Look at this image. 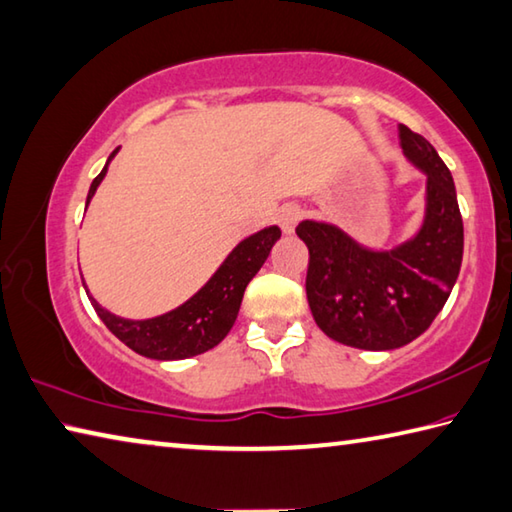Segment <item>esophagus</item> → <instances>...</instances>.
<instances>
[{"label": "esophagus", "instance_id": "obj_1", "mask_svg": "<svg viewBox=\"0 0 512 512\" xmlns=\"http://www.w3.org/2000/svg\"><path fill=\"white\" fill-rule=\"evenodd\" d=\"M300 219H302V210L300 206H295V203H286V206H282L280 212H277V221H280V226L286 235H291Z\"/></svg>", "mask_w": 512, "mask_h": 512}]
</instances>
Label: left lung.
<instances>
[{"label": "left lung", "instance_id": "obj_1", "mask_svg": "<svg viewBox=\"0 0 512 512\" xmlns=\"http://www.w3.org/2000/svg\"><path fill=\"white\" fill-rule=\"evenodd\" d=\"M405 159L425 176V217L392 250L358 244L345 230L306 219V300L329 338L367 351L398 349L421 336L452 293L463 259V219L448 165L410 127L398 125Z\"/></svg>", "mask_w": 512, "mask_h": 512}]
</instances>
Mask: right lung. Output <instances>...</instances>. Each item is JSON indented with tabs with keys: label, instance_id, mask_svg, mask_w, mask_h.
Returning <instances> with one entry per match:
<instances>
[{
	"label": "right lung",
	"instance_id": "1",
	"mask_svg": "<svg viewBox=\"0 0 512 512\" xmlns=\"http://www.w3.org/2000/svg\"><path fill=\"white\" fill-rule=\"evenodd\" d=\"M118 154V147L109 154L102 172L91 183L87 194V206L94 199L98 185L107 174L111 159ZM282 237L277 226H268L232 248L215 275L194 293L188 302L176 309L147 320H127L109 313L107 309L89 295L98 318L107 324V329L125 345L152 360H183L199 356V353L217 347L228 336L232 324L237 320L241 297L248 282L264 266L275 241ZM85 284V282H82Z\"/></svg>",
	"mask_w": 512,
	"mask_h": 512
}]
</instances>
